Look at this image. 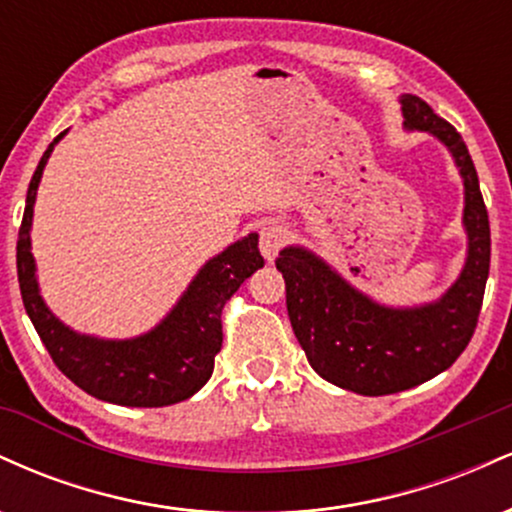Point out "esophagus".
<instances>
[{"instance_id":"obj_1","label":"esophagus","mask_w":512,"mask_h":512,"mask_svg":"<svg viewBox=\"0 0 512 512\" xmlns=\"http://www.w3.org/2000/svg\"><path fill=\"white\" fill-rule=\"evenodd\" d=\"M286 238H289V231H286L284 226H279V223H269V226H264L260 231V252L264 260L274 262L276 255H279V250L284 248Z\"/></svg>"}]
</instances>
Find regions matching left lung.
I'll return each mask as SVG.
<instances>
[{"instance_id":"obj_1","label":"left lung","mask_w":512,"mask_h":512,"mask_svg":"<svg viewBox=\"0 0 512 512\" xmlns=\"http://www.w3.org/2000/svg\"><path fill=\"white\" fill-rule=\"evenodd\" d=\"M399 103L404 129L436 137L460 170L467 257L455 284L436 301L397 308L358 291L303 245L276 257L291 327L308 363L327 383L366 397L409 390L457 361L477 327L491 262L489 214L467 144L426 101L404 93Z\"/></svg>"}]
</instances>
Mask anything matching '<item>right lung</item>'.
<instances>
[{"label":"right lung","instance_id":"1","mask_svg":"<svg viewBox=\"0 0 512 512\" xmlns=\"http://www.w3.org/2000/svg\"><path fill=\"white\" fill-rule=\"evenodd\" d=\"M67 132L48 146L35 168L16 243L21 298L55 366L91 397L120 407H168L207 385L221 351V310L248 276L264 267L257 233L228 245L202 264L170 313L149 332L129 339L81 334L57 317L40 296L31 252L33 207L48 158Z\"/></svg>","mask_w":512,"mask_h":512}]
</instances>
